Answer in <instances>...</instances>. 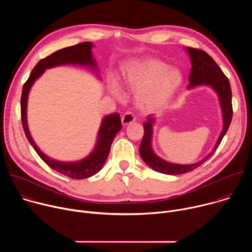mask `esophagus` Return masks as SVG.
I'll return each mask as SVG.
<instances>
[{"label": "esophagus", "mask_w": 252, "mask_h": 252, "mask_svg": "<svg viewBox=\"0 0 252 252\" xmlns=\"http://www.w3.org/2000/svg\"><path fill=\"white\" fill-rule=\"evenodd\" d=\"M135 121V117L132 113L130 112H126L123 117H122V123L124 126H126V125H129L131 123H133Z\"/></svg>", "instance_id": "34e87169"}]
</instances>
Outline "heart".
<instances>
[{
    "label": "heart",
    "mask_w": 252,
    "mask_h": 252,
    "mask_svg": "<svg viewBox=\"0 0 252 252\" xmlns=\"http://www.w3.org/2000/svg\"><path fill=\"white\" fill-rule=\"evenodd\" d=\"M124 81L127 89L137 92V101L141 109L157 110L171 98L183 82L179 70L156 59L139 60L130 63L124 71ZM111 92L121 96L117 84L111 86Z\"/></svg>",
    "instance_id": "obj_1"
}]
</instances>
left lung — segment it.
Masks as SVG:
<instances>
[{
    "label": "left lung",
    "instance_id": "8db88e82",
    "mask_svg": "<svg viewBox=\"0 0 252 252\" xmlns=\"http://www.w3.org/2000/svg\"><path fill=\"white\" fill-rule=\"evenodd\" d=\"M188 52L190 57L191 61V69L189 75V84L188 86L189 89L200 86V85H209L215 91H217L221 109L223 114V129L220 133V136L217 142V146L213 149V151L202 160L196 162L194 164H174L170 162H166L163 159L159 158L155 153L153 152L151 140L153 134V122L154 120L149 117V121L143 123V128H145V133H143L141 143L139 146V154L141 158L143 159L149 166L153 169L164 173V174H183L189 172L199 165H201L204 161H206L214 153L218 150L219 146L226 133L231 120H232V102H231V88L228 82L227 77L223 74L221 68L219 64L214 62V60L204 51L194 49V48H188Z\"/></svg>",
    "mask_w": 252,
    "mask_h": 252
}]
</instances>
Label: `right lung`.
I'll use <instances>...</instances> for the list:
<instances>
[{"label": "right lung", "mask_w": 252, "mask_h": 252, "mask_svg": "<svg viewBox=\"0 0 252 252\" xmlns=\"http://www.w3.org/2000/svg\"><path fill=\"white\" fill-rule=\"evenodd\" d=\"M92 47H93L92 43L84 42L75 46L59 50L53 53L52 55L42 59L37 64L34 65L29 79L24 84L22 96H21L22 125L24 127L26 136L30 141L32 147L51 168L74 179L88 178L95 174L97 171L101 169L105 159L107 158V157H109L112 142L115 136L122 129V122H121L120 115L113 114L103 119L101 126L99 128V132H98V139H97L96 147L89 158L79 162L65 163V162L53 160L50 158L46 157L39 150V148L34 145L27 125V100H28L29 91L32 85L33 84L35 79H38L44 73V70L46 68L52 67L55 65L64 64V63H80V64H88L93 66L95 65L94 60H93Z\"/></svg>", "instance_id": "right-lung-1"}]
</instances>
